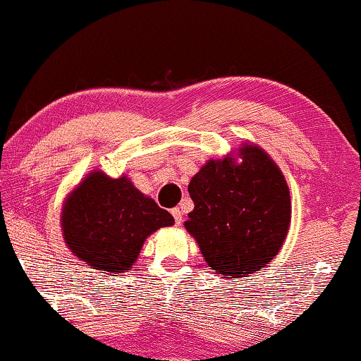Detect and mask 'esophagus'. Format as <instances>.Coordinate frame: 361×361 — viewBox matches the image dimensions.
<instances>
[{
    "label": "esophagus",
    "mask_w": 361,
    "mask_h": 361,
    "mask_svg": "<svg viewBox=\"0 0 361 361\" xmlns=\"http://www.w3.org/2000/svg\"><path fill=\"white\" fill-rule=\"evenodd\" d=\"M172 216H174L176 219V224L179 226V224H182V212L179 210V208H172Z\"/></svg>",
    "instance_id": "esophagus-1"
}]
</instances>
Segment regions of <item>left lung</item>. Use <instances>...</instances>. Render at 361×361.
<instances>
[{"mask_svg":"<svg viewBox=\"0 0 361 361\" xmlns=\"http://www.w3.org/2000/svg\"><path fill=\"white\" fill-rule=\"evenodd\" d=\"M210 159L192 177L193 210L184 223L213 274L238 279L265 267L283 245L291 200L279 166L255 145Z\"/></svg>","mask_w":361,"mask_h":361,"instance_id":"left-lung-1","label":"left lung"}]
</instances>
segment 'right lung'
Masks as SVG:
<instances>
[{"instance_id": "1", "label": "right lung", "mask_w": 361, "mask_h": 361, "mask_svg": "<svg viewBox=\"0 0 361 361\" xmlns=\"http://www.w3.org/2000/svg\"><path fill=\"white\" fill-rule=\"evenodd\" d=\"M174 218L143 195L127 176L92 171L66 197L61 231L78 259L102 274H122L137 262L143 243Z\"/></svg>"}]
</instances>
